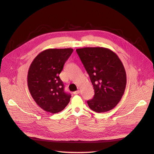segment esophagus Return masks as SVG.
I'll list each match as a JSON object with an SVG mask.
<instances>
[{
	"instance_id": "obj_1",
	"label": "esophagus",
	"mask_w": 154,
	"mask_h": 154,
	"mask_svg": "<svg viewBox=\"0 0 154 154\" xmlns=\"http://www.w3.org/2000/svg\"><path fill=\"white\" fill-rule=\"evenodd\" d=\"M79 93H80V91H79V90H78V91H75V92H73V94H79Z\"/></svg>"
}]
</instances>
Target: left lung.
Masks as SVG:
<instances>
[{
  "label": "left lung",
  "mask_w": 154,
  "mask_h": 154,
  "mask_svg": "<svg viewBox=\"0 0 154 154\" xmlns=\"http://www.w3.org/2000/svg\"><path fill=\"white\" fill-rule=\"evenodd\" d=\"M94 89V96L87 101L89 108L101 113L113 109L124 94L127 74L121 60L112 51L105 48L77 49Z\"/></svg>",
  "instance_id": "obj_1"
}]
</instances>
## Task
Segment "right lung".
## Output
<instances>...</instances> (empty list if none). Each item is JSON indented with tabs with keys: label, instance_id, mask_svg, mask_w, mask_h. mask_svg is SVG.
Returning <instances> with one entry per match:
<instances>
[{
	"label": "right lung",
	"instance_id": "right-lung-1",
	"mask_svg": "<svg viewBox=\"0 0 154 154\" xmlns=\"http://www.w3.org/2000/svg\"><path fill=\"white\" fill-rule=\"evenodd\" d=\"M72 51V48L46 49L30 65L27 73L29 92L36 104L46 112L58 113L69 103L71 96L64 92L59 74Z\"/></svg>",
	"mask_w": 154,
	"mask_h": 154
}]
</instances>
